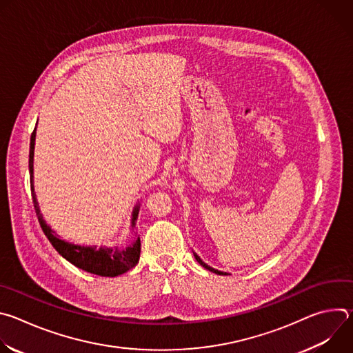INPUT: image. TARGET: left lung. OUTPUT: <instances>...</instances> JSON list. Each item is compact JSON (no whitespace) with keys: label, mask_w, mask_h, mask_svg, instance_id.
I'll return each instance as SVG.
<instances>
[{"label":"left lung","mask_w":353,"mask_h":353,"mask_svg":"<svg viewBox=\"0 0 353 353\" xmlns=\"http://www.w3.org/2000/svg\"><path fill=\"white\" fill-rule=\"evenodd\" d=\"M194 257H195V260L201 264V265H203L204 268H207L208 271H211V272H214V274H218V275H228V272H222V271H218V270H215V268H212V267H210V265H207L203 260H201L195 253H194Z\"/></svg>","instance_id":"1"}]
</instances>
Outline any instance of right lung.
<instances>
[{
	"mask_svg": "<svg viewBox=\"0 0 353 353\" xmlns=\"http://www.w3.org/2000/svg\"><path fill=\"white\" fill-rule=\"evenodd\" d=\"M34 139H36V128L32 132L30 137V149H29V173H30V190H32V198L34 204V211L39 219V223L41 226V230L44 232L46 237L52 243V245L59 251V254L63 256L67 261H70L72 265L78 267L79 270H83L86 272L99 275V276H117L132 267H135L139 261V253H141V240L139 237H135L128 245L125 247H92V245H78L68 241L61 240L57 234L50 228L39 210L36 194L33 188V150H34ZM137 205L132 211V219L131 226H135V221L138 218V210Z\"/></svg>",
	"mask_w": 353,
	"mask_h": 353,
	"instance_id": "right-lung-1",
	"label": "right lung"
}]
</instances>
